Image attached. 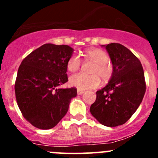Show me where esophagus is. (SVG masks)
<instances>
[{
  "mask_svg": "<svg viewBox=\"0 0 158 158\" xmlns=\"http://www.w3.org/2000/svg\"><path fill=\"white\" fill-rule=\"evenodd\" d=\"M77 95H82L84 93V91L83 90H79V89H77Z\"/></svg>",
  "mask_w": 158,
  "mask_h": 158,
  "instance_id": "obj_1",
  "label": "esophagus"
}]
</instances>
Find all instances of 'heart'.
<instances>
[{"label": "heart", "instance_id": "heart-1", "mask_svg": "<svg viewBox=\"0 0 158 158\" xmlns=\"http://www.w3.org/2000/svg\"><path fill=\"white\" fill-rule=\"evenodd\" d=\"M86 57L95 62V65L91 69L92 75H87L83 73H78L69 77V83L72 87L79 90L95 89L100 84V79L107 80L112 73V67L108 62L107 54L100 49H89L85 51ZM81 60L77 54H73L67 62V69L70 72H75L81 66Z\"/></svg>", "mask_w": 158, "mask_h": 158}]
</instances>
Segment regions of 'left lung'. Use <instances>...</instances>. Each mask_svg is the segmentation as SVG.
Masks as SVG:
<instances>
[{
    "instance_id": "left-lung-1",
    "label": "left lung",
    "mask_w": 158,
    "mask_h": 158,
    "mask_svg": "<svg viewBox=\"0 0 158 158\" xmlns=\"http://www.w3.org/2000/svg\"><path fill=\"white\" fill-rule=\"evenodd\" d=\"M112 63V74L107 85L96 92L90 107L92 115L106 127L123 125L132 116L146 93L144 71L139 58L119 43L102 45Z\"/></svg>"
}]
</instances>
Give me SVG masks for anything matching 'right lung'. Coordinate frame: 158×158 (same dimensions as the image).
Here are the masks:
<instances>
[{
	"label": "right lung",
	"mask_w": 158,
	"mask_h": 158,
	"mask_svg": "<svg viewBox=\"0 0 158 158\" xmlns=\"http://www.w3.org/2000/svg\"><path fill=\"white\" fill-rule=\"evenodd\" d=\"M73 49L67 45L47 43L32 51L22 61L15 83L18 107L35 127H55L76 97L75 88L59 89L68 81L66 64Z\"/></svg>",
	"instance_id": "add662e5"
}]
</instances>
